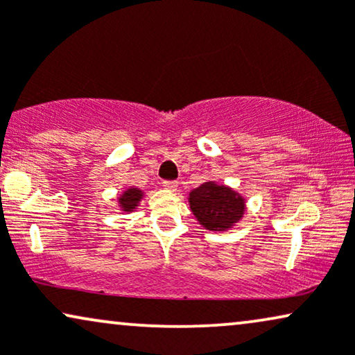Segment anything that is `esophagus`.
<instances>
[{
	"mask_svg": "<svg viewBox=\"0 0 355 355\" xmlns=\"http://www.w3.org/2000/svg\"><path fill=\"white\" fill-rule=\"evenodd\" d=\"M163 187L168 189V191H178V182L176 181H164Z\"/></svg>",
	"mask_w": 355,
	"mask_h": 355,
	"instance_id": "obj_1",
	"label": "esophagus"
}]
</instances>
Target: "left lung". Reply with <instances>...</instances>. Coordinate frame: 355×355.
I'll return each instance as SVG.
<instances>
[{
    "label": "left lung",
    "instance_id": "left-lung-1",
    "mask_svg": "<svg viewBox=\"0 0 355 355\" xmlns=\"http://www.w3.org/2000/svg\"><path fill=\"white\" fill-rule=\"evenodd\" d=\"M189 205L202 227L211 232H227L245 215L246 204L232 187L214 181L200 184L189 194Z\"/></svg>",
    "mask_w": 355,
    "mask_h": 355
}]
</instances>
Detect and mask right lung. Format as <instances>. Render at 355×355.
<instances>
[{"label":"right lung","instance_id":"add662e5","mask_svg":"<svg viewBox=\"0 0 355 355\" xmlns=\"http://www.w3.org/2000/svg\"><path fill=\"white\" fill-rule=\"evenodd\" d=\"M141 197H144V192L137 187H128L127 191L122 192V196L119 197V207H121L122 211H133L140 204Z\"/></svg>","mask_w":355,"mask_h":355}]
</instances>
